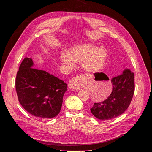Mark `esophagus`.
Returning a JSON list of instances; mask_svg holds the SVG:
<instances>
[{"label": "esophagus", "mask_w": 152, "mask_h": 152, "mask_svg": "<svg viewBox=\"0 0 152 152\" xmlns=\"http://www.w3.org/2000/svg\"><path fill=\"white\" fill-rule=\"evenodd\" d=\"M80 81H81V77L79 76H77L72 78L69 83V86L71 89L73 90H79L81 89L80 86Z\"/></svg>", "instance_id": "34e87169"}]
</instances>
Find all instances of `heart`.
<instances>
[{
  "instance_id": "b5f03b06",
  "label": "heart",
  "mask_w": 152,
  "mask_h": 152,
  "mask_svg": "<svg viewBox=\"0 0 152 152\" xmlns=\"http://www.w3.org/2000/svg\"><path fill=\"white\" fill-rule=\"evenodd\" d=\"M107 58L105 47L92 44L77 45L67 53H62L60 58L63 63L70 66L74 63L82 62L83 69L88 72H97L104 66Z\"/></svg>"
}]
</instances>
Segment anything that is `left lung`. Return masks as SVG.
I'll list each match as a JSON object with an SVG mask.
<instances>
[{"label": "left lung", "instance_id": "obj_1", "mask_svg": "<svg viewBox=\"0 0 152 152\" xmlns=\"http://www.w3.org/2000/svg\"><path fill=\"white\" fill-rule=\"evenodd\" d=\"M112 92L103 102L95 103L92 114L102 120H109L123 114L129 107L134 92V74L125 69L120 75L111 79Z\"/></svg>", "mask_w": 152, "mask_h": 152}]
</instances>
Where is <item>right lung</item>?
<instances>
[{"instance_id": "obj_1", "label": "right lung", "mask_w": 152, "mask_h": 152, "mask_svg": "<svg viewBox=\"0 0 152 152\" xmlns=\"http://www.w3.org/2000/svg\"><path fill=\"white\" fill-rule=\"evenodd\" d=\"M31 58L21 62L15 87L19 102L36 117L49 119L60 113L67 84L48 72L33 68Z\"/></svg>"}]
</instances>
